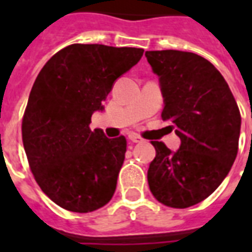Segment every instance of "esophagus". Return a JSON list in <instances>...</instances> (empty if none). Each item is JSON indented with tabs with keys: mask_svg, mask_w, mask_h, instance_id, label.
Masks as SVG:
<instances>
[{
	"mask_svg": "<svg viewBox=\"0 0 252 252\" xmlns=\"http://www.w3.org/2000/svg\"><path fill=\"white\" fill-rule=\"evenodd\" d=\"M129 140H131L132 143H142L143 139L139 135H135V133H131L129 135Z\"/></svg>",
	"mask_w": 252,
	"mask_h": 252,
	"instance_id": "34e87169",
	"label": "esophagus"
}]
</instances>
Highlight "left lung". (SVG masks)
Returning a JSON list of instances; mask_svg holds the SVG:
<instances>
[{"label":"left lung","mask_w":252,"mask_h":252,"mask_svg":"<svg viewBox=\"0 0 252 252\" xmlns=\"http://www.w3.org/2000/svg\"><path fill=\"white\" fill-rule=\"evenodd\" d=\"M164 98L162 119L181 139L171 153L151 142L157 155L147 180L154 197L170 208H189L215 191L238 155L240 112L228 83L205 58L193 52H146Z\"/></svg>","instance_id":"left-lung-1"}]
</instances>
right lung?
Instances as JSON below:
<instances>
[{
	"instance_id": "obj_1",
	"label": "right lung",
	"mask_w": 252,
	"mask_h": 252,
	"mask_svg": "<svg viewBox=\"0 0 252 252\" xmlns=\"http://www.w3.org/2000/svg\"><path fill=\"white\" fill-rule=\"evenodd\" d=\"M144 50L71 44L44 64L31 90L21 133L31 171L57 205L88 213L115 194L126 139H108L89 124L117 78Z\"/></svg>"
}]
</instances>
